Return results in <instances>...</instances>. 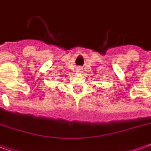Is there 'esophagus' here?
<instances>
[{
	"label": "esophagus",
	"mask_w": 151,
	"mask_h": 151,
	"mask_svg": "<svg viewBox=\"0 0 151 151\" xmlns=\"http://www.w3.org/2000/svg\"><path fill=\"white\" fill-rule=\"evenodd\" d=\"M82 70H83V69H82V67H78V68L77 69V72L81 73V72H82Z\"/></svg>",
	"instance_id": "1"
}]
</instances>
